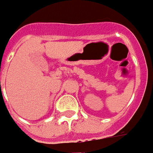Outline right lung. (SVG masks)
<instances>
[{
	"instance_id": "add662e5",
	"label": "right lung",
	"mask_w": 153,
	"mask_h": 153,
	"mask_svg": "<svg viewBox=\"0 0 153 153\" xmlns=\"http://www.w3.org/2000/svg\"><path fill=\"white\" fill-rule=\"evenodd\" d=\"M0 83H1V82H0Z\"/></svg>"
}]
</instances>
